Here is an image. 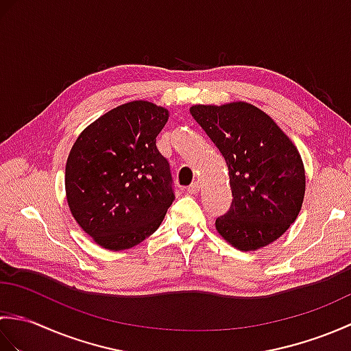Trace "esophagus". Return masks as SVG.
I'll use <instances>...</instances> for the list:
<instances>
[{"mask_svg": "<svg viewBox=\"0 0 351 351\" xmlns=\"http://www.w3.org/2000/svg\"><path fill=\"white\" fill-rule=\"evenodd\" d=\"M199 190H200V185H199V182H193V184L190 185V187L187 189L189 195H197Z\"/></svg>", "mask_w": 351, "mask_h": 351, "instance_id": "34e87169", "label": "esophagus"}]
</instances>
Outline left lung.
<instances>
[{
  "mask_svg": "<svg viewBox=\"0 0 351 351\" xmlns=\"http://www.w3.org/2000/svg\"><path fill=\"white\" fill-rule=\"evenodd\" d=\"M229 170L234 200L215 220L235 249L258 250L278 240L302 210L306 176L295 145L273 119L249 102L190 107Z\"/></svg>",
  "mask_w": 351,
  "mask_h": 351,
  "instance_id": "8db88e82",
  "label": "left lung"
}]
</instances>
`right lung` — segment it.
Returning <instances> with one entry per match:
<instances>
[{
  "instance_id": "obj_1",
  "label": "right lung",
  "mask_w": 351,
  "mask_h": 351,
  "mask_svg": "<svg viewBox=\"0 0 351 351\" xmlns=\"http://www.w3.org/2000/svg\"><path fill=\"white\" fill-rule=\"evenodd\" d=\"M167 121V108L126 102L96 119L73 143L66 199L80 228L101 247L137 245L158 229L173 202L169 162L155 145Z\"/></svg>"
}]
</instances>
